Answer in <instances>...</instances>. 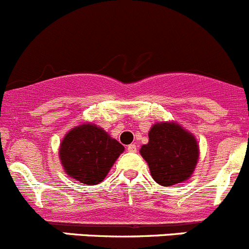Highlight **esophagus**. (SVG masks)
Masks as SVG:
<instances>
[{"mask_svg":"<svg viewBox=\"0 0 249 249\" xmlns=\"http://www.w3.org/2000/svg\"><path fill=\"white\" fill-rule=\"evenodd\" d=\"M127 150L131 151V153H136V151H137L136 144H129V145L127 146Z\"/></svg>","mask_w":249,"mask_h":249,"instance_id":"34e87169","label":"esophagus"}]
</instances>
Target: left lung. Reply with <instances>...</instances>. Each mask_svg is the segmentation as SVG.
I'll use <instances>...</instances> for the list:
<instances>
[{
  "instance_id": "8db88e82",
  "label": "left lung",
  "mask_w": 249,
  "mask_h": 249,
  "mask_svg": "<svg viewBox=\"0 0 249 249\" xmlns=\"http://www.w3.org/2000/svg\"><path fill=\"white\" fill-rule=\"evenodd\" d=\"M141 154L155 182L169 187L191 177L199 149L196 138L181 126L161 122L149 131V143L142 146Z\"/></svg>"
}]
</instances>
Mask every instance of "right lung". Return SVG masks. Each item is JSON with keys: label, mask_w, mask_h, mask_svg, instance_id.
I'll use <instances>...</instances> for the list:
<instances>
[{"label": "right lung", "mask_w": 249, "mask_h": 249, "mask_svg": "<svg viewBox=\"0 0 249 249\" xmlns=\"http://www.w3.org/2000/svg\"><path fill=\"white\" fill-rule=\"evenodd\" d=\"M124 150L104 129L88 123L75 127L61 143L60 159L65 171L85 184L103 181Z\"/></svg>", "instance_id": "obj_1"}]
</instances>
